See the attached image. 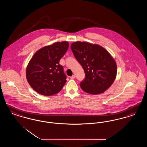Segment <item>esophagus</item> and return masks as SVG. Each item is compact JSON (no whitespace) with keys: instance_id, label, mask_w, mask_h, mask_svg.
Listing matches in <instances>:
<instances>
[{"instance_id":"34e87169","label":"esophagus","mask_w":147,"mask_h":147,"mask_svg":"<svg viewBox=\"0 0 147 147\" xmlns=\"http://www.w3.org/2000/svg\"><path fill=\"white\" fill-rule=\"evenodd\" d=\"M70 79H75L76 78V76L75 75H73L71 77H70Z\"/></svg>"}]
</instances>
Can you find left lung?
Segmentation results:
<instances>
[{
  "label": "left lung",
  "mask_w": 147,
  "mask_h": 147,
  "mask_svg": "<svg viewBox=\"0 0 147 147\" xmlns=\"http://www.w3.org/2000/svg\"><path fill=\"white\" fill-rule=\"evenodd\" d=\"M70 47L85 74L80 84L82 89L92 95L106 91L117 74L116 63L110 53L98 45L87 42H73Z\"/></svg>",
  "instance_id": "8db88e82"
}]
</instances>
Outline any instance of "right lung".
Segmentation results:
<instances>
[{
  "label": "right lung",
  "mask_w": 147,
  "mask_h": 147,
  "mask_svg": "<svg viewBox=\"0 0 147 147\" xmlns=\"http://www.w3.org/2000/svg\"><path fill=\"white\" fill-rule=\"evenodd\" d=\"M69 47L67 41L57 42L38 49L26 70L28 84L38 94L50 96L61 91L67 82L59 61Z\"/></svg>",
  "instance_id": "1"
}]
</instances>
